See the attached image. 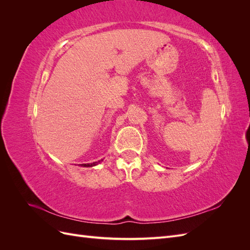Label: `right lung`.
I'll return each instance as SVG.
<instances>
[{"label":"right lung","mask_w":250,"mask_h":250,"mask_svg":"<svg viewBox=\"0 0 250 250\" xmlns=\"http://www.w3.org/2000/svg\"><path fill=\"white\" fill-rule=\"evenodd\" d=\"M101 162H102V160L101 161H98V162H95V163H92V164H82L81 167H94V166L100 164Z\"/></svg>","instance_id":"obj_1"}]
</instances>
